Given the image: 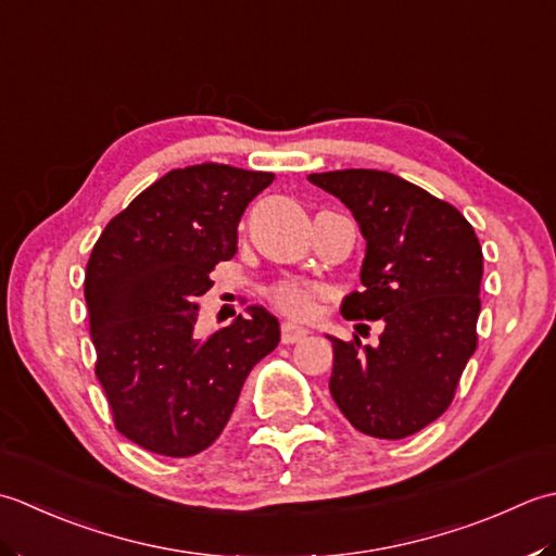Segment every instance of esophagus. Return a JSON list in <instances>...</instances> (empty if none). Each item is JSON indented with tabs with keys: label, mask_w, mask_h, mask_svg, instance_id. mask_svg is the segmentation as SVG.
I'll list each match as a JSON object with an SVG mask.
<instances>
[{
	"label": "esophagus",
	"mask_w": 556,
	"mask_h": 556,
	"mask_svg": "<svg viewBox=\"0 0 556 556\" xmlns=\"http://www.w3.org/2000/svg\"><path fill=\"white\" fill-rule=\"evenodd\" d=\"M304 336H307V328H302V326H298V324L286 321V324H282V328H280V341L286 343V345L300 343Z\"/></svg>",
	"instance_id": "obj_1"
}]
</instances>
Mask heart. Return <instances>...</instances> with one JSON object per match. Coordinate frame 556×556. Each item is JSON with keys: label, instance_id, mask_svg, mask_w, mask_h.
I'll use <instances>...</instances> for the list:
<instances>
[{"label": "heart", "instance_id": "1", "mask_svg": "<svg viewBox=\"0 0 556 556\" xmlns=\"http://www.w3.org/2000/svg\"><path fill=\"white\" fill-rule=\"evenodd\" d=\"M321 298V288L300 280H280L276 286L268 288V302L274 304L278 312L292 316V319H309V316H314L316 307H319Z\"/></svg>", "mask_w": 556, "mask_h": 556}]
</instances>
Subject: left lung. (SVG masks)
<instances>
[{
	"label": "left lung",
	"instance_id": "left-lung-1",
	"mask_svg": "<svg viewBox=\"0 0 556 556\" xmlns=\"http://www.w3.org/2000/svg\"><path fill=\"white\" fill-rule=\"evenodd\" d=\"M309 182L353 211L367 240L353 321H383L379 345L333 343L328 389L350 425L405 439L446 413L478 348L482 247L458 208L381 169H336Z\"/></svg>",
	"mask_w": 556,
	"mask_h": 556
}]
</instances>
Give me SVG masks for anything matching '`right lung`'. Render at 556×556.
<instances>
[{"label":"right lung","mask_w":556,"mask_h":556,"mask_svg":"<svg viewBox=\"0 0 556 556\" xmlns=\"http://www.w3.org/2000/svg\"><path fill=\"white\" fill-rule=\"evenodd\" d=\"M274 177L215 163L169 169L98 237L84 282L96 377L136 446L169 458L208 448L249 371L276 350L280 324L264 307L194 331L211 270L235 256L242 213Z\"/></svg>","instance_id":"add662e5"}]
</instances>
